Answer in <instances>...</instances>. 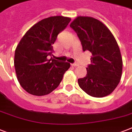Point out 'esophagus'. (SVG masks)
<instances>
[{
  "mask_svg": "<svg viewBox=\"0 0 132 132\" xmlns=\"http://www.w3.org/2000/svg\"><path fill=\"white\" fill-rule=\"evenodd\" d=\"M71 65H72V66H73V67H76V66H79V64H77V63H74V64H72Z\"/></svg>",
  "mask_w": 132,
  "mask_h": 132,
  "instance_id": "34e87169",
  "label": "esophagus"
}]
</instances>
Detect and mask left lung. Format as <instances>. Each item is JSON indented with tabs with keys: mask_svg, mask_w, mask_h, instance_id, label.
<instances>
[{
	"mask_svg": "<svg viewBox=\"0 0 132 132\" xmlns=\"http://www.w3.org/2000/svg\"><path fill=\"white\" fill-rule=\"evenodd\" d=\"M70 27L79 38L83 51L92 53L87 74L78 79L86 93L94 97H104L114 90L121 80L123 60L117 40L109 29L92 17L78 16Z\"/></svg>",
	"mask_w": 132,
	"mask_h": 132,
	"instance_id": "obj_1",
	"label": "left lung"
}]
</instances>
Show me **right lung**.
Segmentation results:
<instances>
[{"label":"right lung","mask_w":132,"mask_h":132,"mask_svg":"<svg viewBox=\"0 0 132 132\" xmlns=\"http://www.w3.org/2000/svg\"><path fill=\"white\" fill-rule=\"evenodd\" d=\"M70 18L52 16L38 22L28 30L15 51L14 66L20 84L36 96L48 94L58 87L70 68L68 62H60L53 55L52 45L57 35L67 27Z\"/></svg>","instance_id":"add662e5"}]
</instances>
